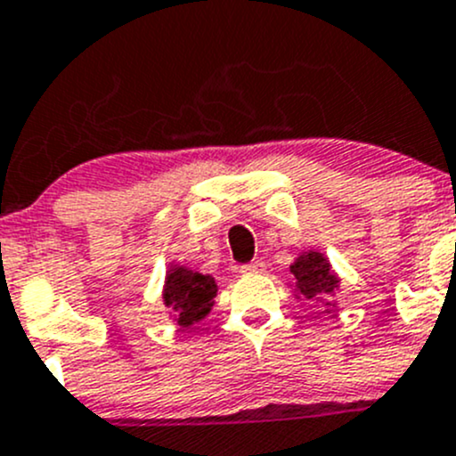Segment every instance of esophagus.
Wrapping results in <instances>:
<instances>
[{
  "instance_id": "esophagus-1",
  "label": "esophagus",
  "mask_w": 456,
  "mask_h": 456,
  "mask_svg": "<svg viewBox=\"0 0 456 456\" xmlns=\"http://www.w3.org/2000/svg\"><path fill=\"white\" fill-rule=\"evenodd\" d=\"M263 270H265V265L261 261H252L248 265H241V274H261Z\"/></svg>"
}]
</instances>
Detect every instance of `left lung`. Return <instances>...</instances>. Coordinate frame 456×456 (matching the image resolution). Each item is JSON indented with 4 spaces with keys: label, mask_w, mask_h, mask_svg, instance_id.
Masks as SVG:
<instances>
[{
    "label": "left lung",
    "mask_w": 456,
    "mask_h": 456,
    "mask_svg": "<svg viewBox=\"0 0 456 456\" xmlns=\"http://www.w3.org/2000/svg\"><path fill=\"white\" fill-rule=\"evenodd\" d=\"M294 283L289 285L297 298L316 300L325 305V314L338 307L336 294L340 289V276L321 250H305L289 265Z\"/></svg>",
    "instance_id": "1"
}]
</instances>
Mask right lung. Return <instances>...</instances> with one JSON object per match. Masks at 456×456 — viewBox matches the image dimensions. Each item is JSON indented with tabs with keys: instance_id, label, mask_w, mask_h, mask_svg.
Returning a JSON list of instances; mask_svg holds the SVG:
<instances>
[{
	"instance_id": "right-lung-1",
	"label": "right lung",
	"mask_w": 456,
	"mask_h": 456,
	"mask_svg": "<svg viewBox=\"0 0 456 456\" xmlns=\"http://www.w3.org/2000/svg\"><path fill=\"white\" fill-rule=\"evenodd\" d=\"M217 297V283L210 274L171 263L164 276L162 303L168 309V318L182 330L197 325L210 314Z\"/></svg>"
}]
</instances>
